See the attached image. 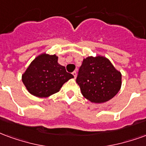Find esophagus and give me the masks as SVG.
Wrapping results in <instances>:
<instances>
[{
  "label": "esophagus",
  "instance_id": "34e87169",
  "mask_svg": "<svg viewBox=\"0 0 146 146\" xmlns=\"http://www.w3.org/2000/svg\"><path fill=\"white\" fill-rule=\"evenodd\" d=\"M72 74L74 75V78H76V77H77V72H76V71H74V72L72 73Z\"/></svg>",
  "mask_w": 146,
  "mask_h": 146
}]
</instances>
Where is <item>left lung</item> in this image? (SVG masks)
Returning <instances> with one entry per match:
<instances>
[{"label": "left lung", "instance_id": "1", "mask_svg": "<svg viewBox=\"0 0 146 146\" xmlns=\"http://www.w3.org/2000/svg\"><path fill=\"white\" fill-rule=\"evenodd\" d=\"M121 72L107 57L101 55L84 58L77 82L82 94L92 103L109 101L120 91L122 84Z\"/></svg>", "mask_w": 146, "mask_h": 146}]
</instances>
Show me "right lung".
Listing matches in <instances>:
<instances>
[{"label": "right lung", "instance_id": "1", "mask_svg": "<svg viewBox=\"0 0 146 146\" xmlns=\"http://www.w3.org/2000/svg\"><path fill=\"white\" fill-rule=\"evenodd\" d=\"M73 78L58 63L56 54L42 53L30 63L22 74V80L30 94L46 98L59 92L63 85Z\"/></svg>", "mask_w": 146, "mask_h": 146}]
</instances>
